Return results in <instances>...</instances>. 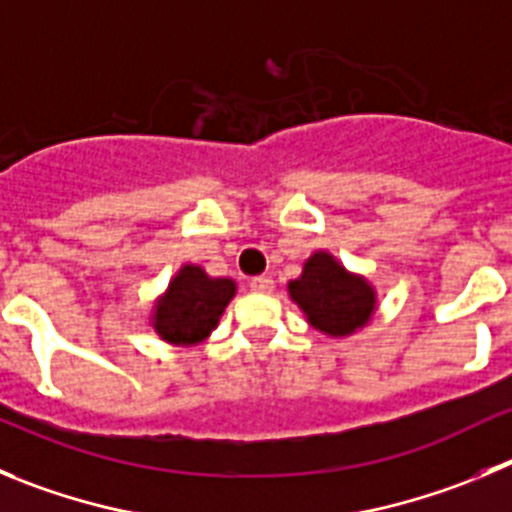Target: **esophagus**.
<instances>
[{"label": "esophagus", "mask_w": 512, "mask_h": 512, "mask_svg": "<svg viewBox=\"0 0 512 512\" xmlns=\"http://www.w3.org/2000/svg\"><path fill=\"white\" fill-rule=\"evenodd\" d=\"M250 288L255 290V293H272V288H275V280L267 278V275H257V278L250 280Z\"/></svg>", "instance_id": "1"}]
</instances>
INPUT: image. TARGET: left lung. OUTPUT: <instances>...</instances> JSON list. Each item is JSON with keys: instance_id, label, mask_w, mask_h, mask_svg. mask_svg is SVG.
<instances>
[{"instance_id": "left-lung-1", "label": "left lung", "mask_w": 512, "mask_h": 512, "mask_svg": "<svg viewBox=\"0 0 512 512\" xmlns=\"http://www.w3.org/2000/svg\"><path fill=\"white\" fill-rule=\"evenodd\" d=\"M290 298L315 331L346 338L369 326L376 310V290L364 275L346 270L331 252L318 250L305 260L300 278L288 283Z\"/></svg>"}]
</instances>
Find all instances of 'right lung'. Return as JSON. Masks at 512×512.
<instances>
[{
  "label": "right lung",
  "mask_w": 512,
  "mask_h": 512,
  "mask_svg": "<svg viewBox=\"0 0 512 512\" xmlns=\"http://www.w3.org/2000/svg\"><path fill=\"white\" fill-rule=\"evenodd\" d=\"M237 293L232 278H212L202 265H181L156 298L151 326L171 346H197L212 336L224 308Z\"/></svg>",
  "instance_id": "1"
}]
</instances>
